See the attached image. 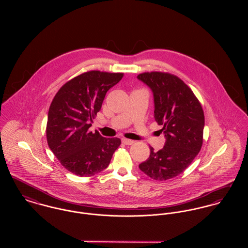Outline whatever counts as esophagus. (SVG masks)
Instances as JSON below:
<instances>
[{
    "label": "esophagus",
    "instance_id": "34e87169",
    "mask_svg": "<svg viewBox=\"0 0 248 248\" xmlns=\"http://www.w3.org/2000/svg\"><path fill=\"white\" fill-rule=\"evenodd\" d=\"M122 143L125 145H132L135 143V141L132 140H128V139H122Z\"/></svg>",
    "mask_w": 248,
    "mask_h": 248
}]
</instances>
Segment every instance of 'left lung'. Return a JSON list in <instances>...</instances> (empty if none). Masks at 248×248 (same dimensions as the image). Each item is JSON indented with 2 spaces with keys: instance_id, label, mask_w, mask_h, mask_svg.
Listing matches in <instances>:
<instances>
[{
  "instance_id": "obj_1",
  "label": "left lung",
  "mask_w": 248,
  "mask_h": 248,
  "mask_svg": "<svg viewBox=\"0 0 248 248\" xmlns=\"http://www.w3.org/2000/svg\"><path fill=\"white\" fill-rule=\"evenodd\" d=\"M153 92L155 119L166 139L164 147L140 164V169L155 180H167L181 174L194 160L203 141L204 113L192 90L168 72H143L138 75Z\"/></svg>"
}]
</instances>
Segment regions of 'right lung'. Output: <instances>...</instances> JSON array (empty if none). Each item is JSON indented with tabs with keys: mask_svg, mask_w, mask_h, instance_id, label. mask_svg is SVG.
Here are the masks:
<instances>
[{
	"mask_svg": "<svg viewBox=\"0 0 248 248\" xmlns=\"http://www.w3.org/2000/svg\"><path fill=\"white\" fill-rule=\"evenodd\" d=\"M122 77L120 72H84L63 85L50 104L46 123L48 147L76 176L92 177L106 169L121 144L117 138H103L89 129L107 92Z\"/></svg>",
	"mask_w": 248,
	"mask_h": 248,
	"instance_id": "right-lung-1",
	"label": "right lung"
}]
</instances>
